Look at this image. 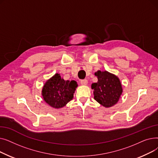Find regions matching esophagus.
<instances>
[{
	"mask_svg": "<svg viewBox=\"0 0 158 158\" xmlns=\"http://www.w3.org/2000/svg\"><path fill=\"white\" fill-rule=\"evenodd\" d=\"M81 84L82 85H86L88 84V81L86 79H83L81 81Z\"/></svg>",
	"mask_w": 158,
	"mask_h": 158,
	"instance_id": "obj_1",
	"label": "esophagus"
}]
</instances>
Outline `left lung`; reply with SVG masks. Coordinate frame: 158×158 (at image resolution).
I'll return each instance as SVG.
<instances>
[{"label": "left lung", "instance_id": "1", "mask_svg": "<svg viewBox=\"0 0 158 158\" xmlns=\"http://www.w3.org/2000/svg\"><path fill=\"white\" fill-rule=\"evenodd\" d=\"M98 81L92 85L94 99L105 107L117 104L122 94L121 82L117 76L107 71L95 73Z\"/></svg>", "mask_w": 158, "mask_h": 158}]
</instances>
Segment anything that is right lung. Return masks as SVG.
I'll use <instances>...</instances> for the list:
<instances>
[{
	"label": "right lung",
	"mask_w": 158,
	"mask_h": 158,
	"mask_svg": "<svg viewBox=\"0 0 158 158\" xmlns=\"http://www.w3.org/2000/svg\"><path fill=\"white\" fill-rule=\"evenodd\" d=\"M77 86L75 81H64L60 74L56 73L44 86L41 95L44 101L54 108L64 107L73 97Z\"/></svg>",
	"instance_id": "right-lung-1"
}]
</instances>
